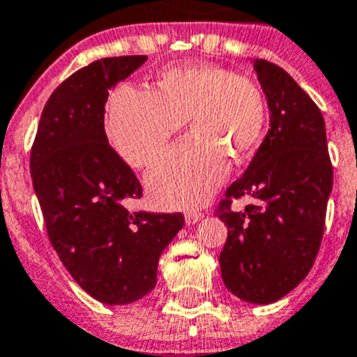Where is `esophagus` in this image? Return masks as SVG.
Returning a JSON list of instances; mask_svg holds the SVG:
<instances>
[{
    "label": "esophagus",
    "instance_id": "34e87169",
    "mask_svg": "<svg viewBox=\"0 0 357 357\" xmlns=\"http://www.w3.org/2000/svg\"><path fill=\"white\" fill-rule=\"evenodd\" d=\"M185 219H187L188 225H196L197 221L203 219V212H201V210H188V212L185 213Z\"/></svg>",
    "mask_w": 357,
    "mask_h": 357
}]
</instances>
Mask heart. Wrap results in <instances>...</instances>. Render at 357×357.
Segmentation results:
<instances>
[{
    "mask_svg": "<svg viewBox=\"0 0 357 357\" xmlns=\"http://www.w3.org/2000/svg\"><path fill=\"white\" fill-rule=\"evenodd\" d=\"M190 122L194 136L147 176L149 194L161 206L203 203L228 174L230 160H246L266 126V102L257 82L212 64L167 68L156 91L122 86L107 107V136L131 167L154 165Z\"/></svg>",
    "mask_w": 357,
    "mask_h": 357,
    "instance_id": "heart-1",
    "label": "heart"
}]
</instances>
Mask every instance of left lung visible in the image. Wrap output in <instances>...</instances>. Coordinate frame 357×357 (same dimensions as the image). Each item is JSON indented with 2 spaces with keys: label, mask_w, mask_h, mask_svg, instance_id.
<instances>
[{
  "label": "left lung",
  "mask_w": 357,
  "mask_h": 357,
  "mask_svg": "<svg viewBox=\"0 0 357 357\" xmlns=\"http://www.w3.org/2000/svg\"><path fill=\"white\" fill-rule=\"evenodd\" d=\"M269 105V131L215 213L228 226L219 255L225 286L244 302L273 303L311 271L324 237L333 163L321 111L287 71L253 63ZM252 197L241 213L231 203Z\"/></svg>",
  "instance_id": "obj_1"
}]
</instances>
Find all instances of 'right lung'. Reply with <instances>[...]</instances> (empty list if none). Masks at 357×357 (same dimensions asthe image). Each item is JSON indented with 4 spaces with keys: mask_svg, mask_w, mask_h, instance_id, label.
<instances>
[{
    "mask_svg": "<svg viewBox=\"0 0 357 357\" xmlns=\"http://www.w3.org/2000/svg\"><path fill=\"white\" fill-rule=\"evenodd\" d=\"M147 55L107 57L68 77L46 102L30 153L46 231L73 280L107 305L140 300L156 286L158 260L185 225L183 213L129 212L142 185L107 144L109 89Z\"/></svg>",
    "mask_w": 357,
    "mask_h": 357,
    "instance_id": "obj_1",
    "label": "right lung"
}]
</instances>
